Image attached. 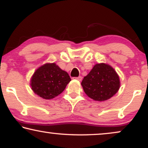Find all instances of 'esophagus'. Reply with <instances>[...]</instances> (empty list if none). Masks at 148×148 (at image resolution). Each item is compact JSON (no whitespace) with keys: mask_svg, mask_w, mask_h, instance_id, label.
<instances>
[{"mask_svg":"<svg viewBox=\"0 0 148 148\" xmlns=\"http://www.w3.org/2000/svg\"><path fill=\"white\" fill-rule=\"evenodd\" d=\"M74 79L76 80H78V81H81V80H82V77H81V76H79V77H75V78H74Z\"/></svg>","mask_w":148,"mask_h":148,"instance_id":"obj_1","label":"esophagus"}]
</instances>
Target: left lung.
Instances as JSON below:
<instances>
[{"instance_id": "1", "label": "left lung", "mask_w": 148, "mask_h": 148, "mask_svg": "<svg viewBox=\"0 0 148 148\" xmlns=\"http://www.w3.org/2000/svg\"><path fill=\"white\" fill-rule=\"evenodd\" d=\"M120 79L109 64H96L81 82L87 95L95 101H102L112 97L120 88Z\"/></svg>"}]
</instances>
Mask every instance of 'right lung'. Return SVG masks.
Segmentation results:
<instances>
[{
  "instance_id": "add662e5",
  "label": "right lung",
  "mask_w": 148,
  "mask_h": 148,
  "mask_svg": "<svg viewBox=\"0 0 148 148\" xmlns=\"http://www.w3.org/2000/svg\"><path fill=\"white\" fill-rule=\"evenodd\" d=\"M71 81L69 74L56 63H46L35 71L30 80L34 92L45 99L60 95Z\"/></svg>"
}]
</instances>
